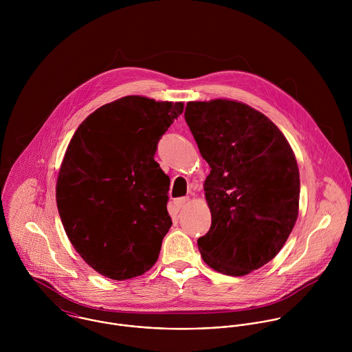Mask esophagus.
I'll return each mask as SVG.
<instances>
[{"label": "esophagus", "mask_w": 352, "mask_h": 352, "mask_svg": "<svg viewBox=\"0 0 352 352\" xmlns=\"http://www.w3.org/2000/svg\"><path fill=\"white\" fill-rule=\"evenodd\" d=\"M190 201V198L188 197H184V198H177V199H175V207L177 208V210H180V208H183L187 203Z\"/></svg>", "instance_id": "1"}]
</instances>
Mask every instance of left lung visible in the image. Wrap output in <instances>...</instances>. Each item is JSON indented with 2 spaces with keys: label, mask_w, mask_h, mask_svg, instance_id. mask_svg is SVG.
Returning <instances> with one entry per match:
<instances>
[{
  "label": "left lung",
  "mask_w": 352,
  "mask_h": 352,
  "mask_svg": "<svg viewBox=\"0 0 352 352\" xmlns=\"http://www.w3.org/2000/svg\"><path fill=\"white\" fill-rule=\"evenodd\" d=\"M186 122L211 170L203 184L210 230L198 239L212 270L243 276L287 241L300 206V170L290 144L261 112L240 101H190Z\"/></svg>",
  "instance_id": "obj_1"
}]
</instances>
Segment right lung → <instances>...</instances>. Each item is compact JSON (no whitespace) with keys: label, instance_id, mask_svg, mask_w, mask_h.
<instances>
[{"label":"right lung","instance_id":"1","mask_svg":"<svg viewBox=\"0 0 352 352\" xmlns=\"http://www.w3.org/2000/svg\"><path fill=\"white\" fill-rule=\"evenodd\" d=\"M183 102L126 96L92 112L66 149L56 206L78 254L101 275L124 280L149 271L172 226L169 177L157 144Z\"/></svg>","mask_w":352,"mask_h":352}]
</instances>
